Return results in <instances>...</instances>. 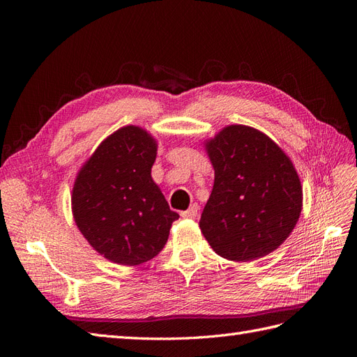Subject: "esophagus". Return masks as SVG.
I'll return each instance as SVG.
<instances>
[{
  "mask_svg": "<svg viewBox=\"0 0 357 357\" xmlns=\"http://www.w3.org/2000/svg\"><path fill=\"white\" fill-rule=\"evenodd\" d=\"M198 210H199L198 205L193 204V205H190L189 210L181 213V218H183V219H195L197 215H198Z\"/></svg>",
  "mask_w": 357,
  "mask_h": 357,
  "instance_id": "esophagus-1",
  "label": "esophagus"
}]
</instances>
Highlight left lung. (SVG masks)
Returning a JSON list of instances; mask_svg holds the SVG:
<instances>
[{"label":"left lung","instance_id":"1","mask_svg":"<svg viewBox=\"0 0 357 357\" xmlns=\"http://www.w3.org/2000/svg\"><path fill=\"white\" fill-rule=\"evenodd\" d=\"M214 186L199 228L219 256L248 262L274 252L294 231L302 186L289 156L255 128L229 125L205 143Z\"/></svg>","mask_w":357,"mask_h":357}]
</instances>
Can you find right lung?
<instances>
[{
  "mask_svg": "<svg viewBox=\"0 0 357 357\" xmlns=\"http://www.w3.org/2000/svg\"><path fill=\"white\" fill-rule=\"evenodd\" d=\"M156 139L139 126L117 129L80 168L73 188L75 225L96 252L139 265L167 244L178 219L152 178Z\"/></svg>",
  "mask_w": 357,
  "mask_h": 357,
  "instance_id": "obj_1",
  "label": "right lung"
}]
</instances>
